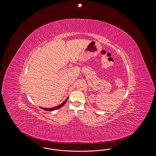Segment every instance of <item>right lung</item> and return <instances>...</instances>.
Masks as SVG:
<instances>
[{"label": "right lung", "mask_w": 156, "mask_h": 156, "mask_svg": "<svg viewBox=\"0 0 156 156\" xmlns=\"http://www.w3.org/2000/svg\"><path fill=\"white\" fill-rule=\"evenodd\" d=\"M68 97L61 104H60V105H58V106H56V107H52V108H43V107H40L41 109H43V110H46V111H49V112H52V111H54V110H57V109H58V108H61L65 103H66V102L67 101V100H68Z\"/></svg>", "instance_id": "right-lung-1"}]
</instances>
